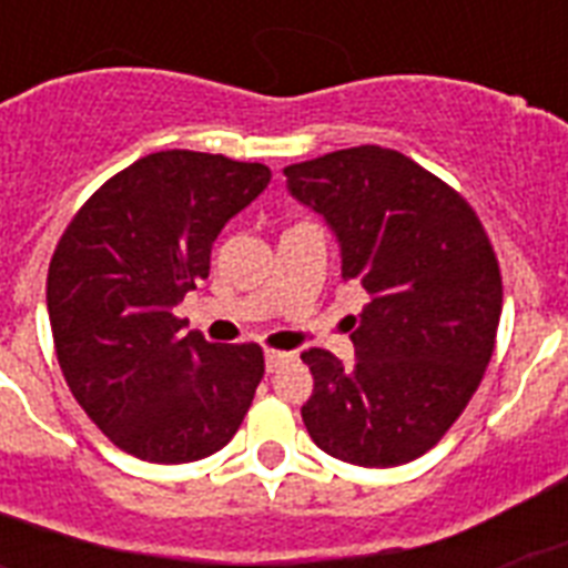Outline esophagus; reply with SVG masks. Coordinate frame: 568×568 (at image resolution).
<instances>
[{"label":"esophagus","mask_w":568,"mask_h":568,"mask_svg":"<svg viewBox=\"0 0 568 568\" xmlns=\"http://www.w3.org/2000/svg\"><path fill=\"white\" fill-rule=\"evenodd\" d=\"M288 356L292 354H285V351H265V372L274 374L280 365L288 363Z\"/></svg>","instance_id":"esophagus-1"}]
</instances>
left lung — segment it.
Wrapping results in <instances>:
<instances>
[{
    "label": "left lung",
    "mask_w": 568,
    "mask_h": 568,
    "mask_svg": "<svg viewBox=\"0 0 568 568\" xmlns=\"http://www.w3.org/2000/svg\"><path fill=\"white\" fill-rule=\"evenodd\" d=\"M285 176L336 232L342 280L368 294L351 368L321 347L301 354L315 377L303 424L329 457L404 466L448 433L493 359L504 301L493 241L466 196L397 150H336Z\"/></svg>",
    "instance_id": "left-lung-1"
}]
</instances>
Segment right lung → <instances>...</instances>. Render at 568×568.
<instances>
[{
  "label": "right lung",
  "mask_w": 568,
  "mask_h": 568,
  "mask_svg": "<svg viewBox=\"0 0 568 568\" xmlns=\"http://www.w3.org/2000/svg\"><path fill=\"white\" fill-rule=\"evenodd\" d=\"M271 182L258 162L164 150L114 173L67 223L47 276L55 356L88 418L146 463H194L244 422L258 345L182 333L217 232Z\"/></svg>",
  "instance_id": "right-lung-1"
}]
</instances>
